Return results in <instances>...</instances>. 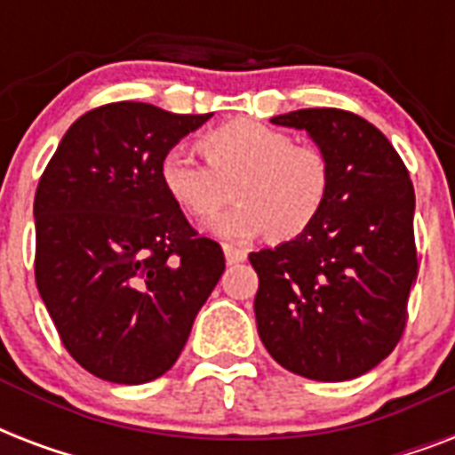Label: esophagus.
I'll return each mask as SVG.
<instances>
[{
    "mask_svg": "<svg viewBox=\"0 0 455 455\" xmlns=\"http://www.w3.org/2000/svg\"><path fill=\"white\" fill-rule=\"evenodd\" d=\"M224 255H227L228 264H241L248 259V250L245 248H235V245H224Z\"/></svg>",
    "mask_w": 455,
    "mask_h": 455,
    "instance_id": "1",
    "label": "esophagus"
}]
</instances>
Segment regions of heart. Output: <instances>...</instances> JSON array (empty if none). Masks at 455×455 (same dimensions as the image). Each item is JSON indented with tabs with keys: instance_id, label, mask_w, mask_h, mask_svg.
Here are the masks:
<instances>
[{
	"instance_id": "b5f03b06",
	"label": "heart",
	"mask_w": 455,
	"mask_h": 455,
	"mask_svg": "<svg viewBox=\"0 0 455 455\" xmlns=\"http://www.w3.org/2000/svg\"><path fill=\"white\" fill-rule=\"evenodd\" d=\"M204 163L186 148H170L160 160V184L186 214L207 220L231 200L238 203L214 221V231L231 241L269 234L295 241L323 212L331 193V164L314 144L257 123L231 120L198 139Z\"/></svg>"
}]
</instances>
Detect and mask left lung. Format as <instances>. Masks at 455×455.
<instances>
[{
    "label": "left lung",
    "instance_id": "1",
    "mask_svg": "<svg viewBox=\"0 0 455 455\" xmlns=\"http://www.w3.org/2000/svg\"><path fill=\"white\" fill-rule=\"evenodd\" d=\"M271 123L309 132L331 164V193L307 234L250 255L257 331L291 373L352 380L395 349L409 318L418 276L409 170L349 110L302 108Z\"/></svg>",
    "mask_w": 455,
    "mask_h": 455
}]
</instances>
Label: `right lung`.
Wrapping results in <instances>:
<instances>
[{
    "label": "right lung",
    "instance_id": "add662e5",
    "mask_svg": "<svg viewBox=\"0 0 455 455\" xmlns=\"http://www.w3.org/2000/svg\"><path fill=\"white\" fill-rule=\"evenodd\" d=\"M207 116L106 103L77 117L35 193V281L68 354L96 378L167 373L227 269L160 184V160Z\"/></svg>",
    "mask_w": 455,
    "mask_h": 455
}]
</instances>
